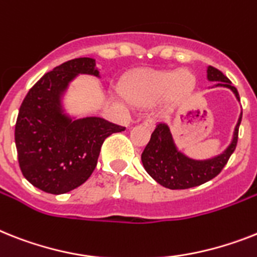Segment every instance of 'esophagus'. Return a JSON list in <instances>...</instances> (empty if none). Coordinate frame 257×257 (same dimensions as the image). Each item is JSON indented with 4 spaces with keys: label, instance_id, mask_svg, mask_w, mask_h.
I'll use <instances>...</instances> for the list:
<instances>
[{
    "label": "esophagus",
    "instance_id": "obj_1",
    "mask_svg": "<svg viewBox=\"0 0 257 257\" xmlns=\"http://www.w3.org/2000/svg\"><path fill=\"white\" fill-rule=\"evenodd\" d=\"M143 123L148 127H154L155 126V118L150 116V118H147V119H144Z\"/></svg>",
    "mask_w": 257,
    "mask_h": 257
}]
</instances>
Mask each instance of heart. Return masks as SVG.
<instances>
[{
  "mask_svg": "<svg viewBox=\"0 0 257 257\" xmlns=\"http://www.w3.org/2000/svg\"><path fill=\"white\" fill-rule=\"evenodd\" d=\"M194 88V76L189 71H141L127 81L124 97L137 105H152L159 99H180Z\"/></svg>",
  "mask_w": 257,
  "mask_h": 257,
  "instance_id": "obj_1",
  "label": "heart"
}]
</instances>
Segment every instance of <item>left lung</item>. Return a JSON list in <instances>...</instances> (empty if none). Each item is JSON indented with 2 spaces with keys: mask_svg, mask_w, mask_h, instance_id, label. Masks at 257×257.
Masks as SVG:
<instances>
[{
  "mask_svg": "<svg viewBox=\"0 0 257 257\" xmlns=\"http://www.w3.org/2000/svg\"><path fill=\"white\" fill-rule=\"evenodd\" d=\"M207 78L210 81H218L217 85L226 86L235 93L240 101L239 93L226 76L214 67L207 68ZM241 115L235 127L232 143L222 155L210 160H193L176 148L172 139L169 127L165 123H158L151 135V139L142 154V163L144 169L155 181L168 189H189L202 185L218 176L227 164L228 159L236 148L239 126Z\"/></svg>",
  "mask_w": 257,
  "mask_h": 257,
  "instance_id": "8db88e82",
  "label": "left lung"
}]
</instances>
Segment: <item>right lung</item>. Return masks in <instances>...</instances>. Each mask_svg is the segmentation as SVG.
I'll list each match as a JSON object with an SVG mask.
<instances>
[{"label": "right lung", "instance_id": "right-lung-1", "mask_svg": "<svg viewBox=\"0 0 257 257\" xmlns=\"http://www.w3.org/2000/svg\"><path fill=\"white\" fill-rule=\"evenodd\" d=\"M90 57L65 61L30 89L19 107L16 146L19 168L43 192L63 194L82 185L97 167L107 137L126 127L88 116L72 120L63 114L60 95L78 73L98 76Z\"/></svg>", "mask_w": 257, "mask_h": 257}]
</instances>
